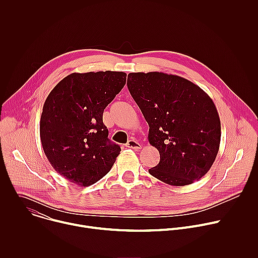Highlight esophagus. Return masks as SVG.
Returning <instances> with one entry per match:
<instances>
[{"instance_id": "34e87169", "label": "esophagus", "mask_w": 258, "mask_h": 258, "mask_svg": "<svg viewBox=\"0 0 258 258\" xmlns=\"http://www.w3.org/2000/svg\"><path fill=\"white\" fill-rule=\"evenodd\" d=\"M126 147H127V148H131V149H134V150L142 149V145L136 140H130L126 144Z\"/></svg>"}]
</instances>
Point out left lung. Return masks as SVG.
<instances>
[{
    "label": "left lung",
    "mask_w": 258,
    "mask_h": 258,
    "mask_svg": "<svg viewBox=\"0 0 258 258\" xmlns=\"http://www.w3.org/2000/svg\"><path fill=\"white\" fill-rule=\"evenodd\" d=\"M127 88L149 124L148 141L160 154L150 174L175 187L204 176L222 135L212 99L192 82L157 71L130 73Z\"/></svg>",
    "instance_id": "8db88e82"
}]
</instances>
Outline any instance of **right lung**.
Wrapping results in <instances>:
<instances>
[{
  "mask_svg": "<svg viewBox=\"0 0 258 258\" xmlns=\"http://www.w3.org/2000/svg\"><path fill=\"white\" fill-rule=\"evenodd\" d=\"M126 82L122 71L71 73L47 97L40 122L44 152L53 168L88 187L106 175L121 151L103 123L107 105Z\"/></svg>",
  "mask_w": 258,
  "mask_h": 258,
  "instance_id": "add662e5",
  "label": "right lung"
}]
</instances>
